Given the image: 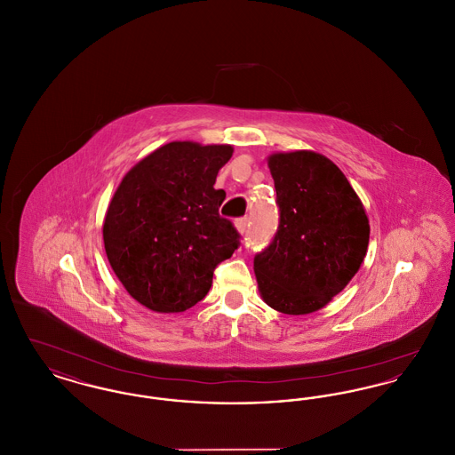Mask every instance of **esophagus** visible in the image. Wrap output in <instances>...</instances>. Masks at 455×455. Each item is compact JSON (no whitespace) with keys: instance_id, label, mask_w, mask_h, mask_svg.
<instances>
[{"instance_id":"esophagus-1","label":"esophagus","mask_w":455,"mask_h":455,"mask_svg":"<svg viewBox=\"0 0 455 455\" xmlns=\"http://www.w3.org/2000/svg\"><path fill=\"white\" fill-rule=\"evenodd\" d=\"M249 225H251V220L247 217L240 218L235 221V228H237L238 234H245L249 230Z\"/></svg>"}]
</instances>
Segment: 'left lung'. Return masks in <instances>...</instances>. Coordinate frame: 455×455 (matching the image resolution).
<instances>
[{"label":"left lung","instance_id":"obj_1","mask_svg":"<svg viewBox=\"0 0 455 455\" xmlns=\"http://www.w3.org/2000/svg\"><path fill=\"white\" fill-rule=\"evenodd\" d=\"M267 167L280 227L254 259L260 299L282 314H312L358 273L370 238L367 212L347 175L321 153H271Z\"/></svg>","mask_w":455,"mask_h":455}]
</instances>
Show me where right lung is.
Masks as SVG:
<instances>
[{"label": "right lung", "mask_w": 455, "mask_h": 455, "mask_svg": "<svg viewBox=\"0 0 455 455\" xmlns=\"http://www.w3.org/2000/svg\"><path fill=\"white\" fill-rule=\"evenodd\" d=\"M232 145L171 141L132 165L108 203L102 235L108 264L138 303L177 314L203 300L213 271L237 249L220 217L218 171Z\"/></svg>", "instance_id": "obj_1"}]
</instances>
